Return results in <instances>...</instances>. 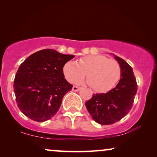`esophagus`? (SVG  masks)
Instances as JSON below:
<instances>
[{
	"mask_svg": "<svg viewBox=\"0 0 157 157\" xmlns=\"http://www.w3.org/2000/svg\"><path fill=\"white\" fill-rule=\"evenodd\" d=\"M80 89H81V88L76 86H73V88H72V90L74 91H78Z\"/></svg>",
	"mask_w": 157,
	"mask_h": 157,
	"instance_id": "1",
	"label": "esophagus"
}]
</instances>
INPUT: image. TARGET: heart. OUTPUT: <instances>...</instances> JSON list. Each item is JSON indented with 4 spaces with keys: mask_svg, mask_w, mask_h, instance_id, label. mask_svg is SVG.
<instances>
[{
    "mask_svg": "<svg viewBox=\"0 0 157 157\" xmlns=\"http://www.w3.org/2000/svg\"><path fill=\"white\" fill-rule=\"evenodd\" d=\"M63 72L70 83L82 79L87 74L90 86L94 91L103 92L114 86L121 77V68L115 59L102 55H92L81 58L77 62H66Z\"/></svg>",
    "mask_w": 157,
    "mask_h": 157,
    "instance_id": "b5f03b06",
    "label": "heart"
}]
</instances>
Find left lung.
Returning <instances> with one entry per match:
<instances>
[{
  "instance_id": "1",
  "label": "left lung",
  "mask_w": 157,
  "mask_h": 157,
  "mask_svg": "<svg viewBox=\"0 0 157 157\" xmlns=\"http://www.w3.org/2000/svg\"><path fill=\"white\" fill-rule=\"evenodd\" d=\"M114 58L121 68L119 83L106 94H94L85 104L93 119L102 125L114 124L125 117L132 108L137 91L132 68L124 59Z\"/></svg>"
}]
</instances>
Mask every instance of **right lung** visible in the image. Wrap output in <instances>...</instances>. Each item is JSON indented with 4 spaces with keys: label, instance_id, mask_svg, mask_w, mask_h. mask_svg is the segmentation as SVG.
<instances>
[{
    "label": "right lung",
    "instance_id": "add662e5",
    "mask_svg": "<svg viewBox=\"0 0 157 157\" xmlns=\"http://www.w3.org/2000/svg\"><path fill=\"white\" fill-rule=\"evenodd\" d=\"M53 49L33 53L21 64L13 88L18 107L35 121L43 122L54 116L62 98L73 86L64 78V64L74 59Z\"/></svg>",
    "mask_w": 157,
    "mask_h": 157
}]
</instances>
